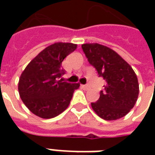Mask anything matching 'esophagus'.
<instances>
[{
	"label": "esophagus",
	"instance_id": "esophagus-1",
	"mask_svg": "<svg viewBox=\"0 0 155 155\" xmlns=\"http://www.w3.org/2000/svg\"><path fill=\"white\" fill-rule=\"evenodd\" d=\"M83 88H84L85 90H88V89H90V85H88V84H84V85H82Z\"/></svg>",
	"mask_w": 155,
	"mask_h": 155
}]
</instances>
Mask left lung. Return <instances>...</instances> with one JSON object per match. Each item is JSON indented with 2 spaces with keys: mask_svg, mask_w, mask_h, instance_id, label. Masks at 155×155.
I'll use <instances>...</instances> for the list:
<instances>
[{
  "mask_svg": "<svg viewBox=\"0 0 155 155\" xmlns=\"http://www.w3.org/2000/svg\"><path fill=\"white\" fill-rule=\"evenodd\" d=\"M81 47L99 77L105 81L99 100L91 103L92 109L105 120H115L126 115L139 95L138 79L132 67L107 46L94 43L84 44Z\"/></svg>",
  "mask_w": 155,
  "mask_h": 155,
  "instance_id": "left-lung-1",
  "label": "left lung"
}]
</instances>
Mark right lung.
Masks as SVG:
<instances>
[{
  "label": "right lung",
  "mask_w": 155,
  "mask_h": 155,
  "mask_svg": "<svg viewBox=\"0 0 155 155\" xmlns=\"http://www.w3.org/2000/svg\"><path fill=\"white\" fill-rule=\"evenodd\" d=\"M77 45L57 42L35 56L22 72L18 84L20 96L25 106L43 119L57 116L71 103L78 83L59 80L64 74L62 61L76 49Z\"/></svg>",
  "instance_id": "obj_1"
}]
</instances>
